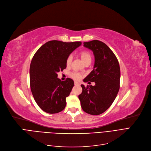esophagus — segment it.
Here are the masks:
<instances>
[{"mask_svg":"<svg viewBox=\"0 0 151 151\" xmlns=\"http://www.w3.org/2000/svg\"><path fill=\"white\" fill-rule=\"evenodd\" d=\"M75 85H80V83L77 81H75Z\"/></svg>","mask_w":151,"mask_h":151,"instance_id":"1","label":"esophagus"}]
</instances>
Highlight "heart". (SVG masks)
<instances>
[{
    "instance_id": "obj_1",
    "label": "heart",
    "mask_w": 151,
    "mask_h": 151,
    "mask_svg": "<svg viewBox=\"0 0 151 151\" xmlns=\"http://www.w3.org/2000/svg\"><path fill=\"white\" fill-rule=\"evenodd\" d=\"M80 56L82 60L83 61V62L85 63L88 61H91L92 60V55L91 53L88 51H86V50H83V51H81L80 52ZM72 61V55H70L68 57H67L66 60V66H69L71 64V62ZM71 77L72 78H73L75 80H78L81 78V75L80 73L78 72H73L70 74Z\"/></svg>"
}]
</instances>
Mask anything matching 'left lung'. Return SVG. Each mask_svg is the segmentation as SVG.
Masks as SVG:
<instances>
[{
    "label": "left lung",
    "mask_w": 151,
    "mask_h": 151,
    "mask_svg": "<svg viewBox=\"0 0 151 151\" xmlns=\"http://www.w3.org/2000/svg\"><path fill=\"white\" fill-rule=\"evenodd\" d=\"M84 47L92 50L94 56L93 70L84 82L95 85H81L78 96L83 110L91 115L101 114L113 104L120 87V67L114 53L104 43L99 40L84 42ZM90 83V82H89Z\"/></svg>",
    "instance_id": "1"
}]
</instances>
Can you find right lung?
Instances as JSON below:
<instances>
[{
  "label": "right lung",
  "instance_id": "add662e5",
  "mask_svg": "<svg viewBox=\"0 0 151 151\" xmlns=\"http://www.w3.org/2000/svg\"><path fill=\"white\" fill-rule=\"evenodd\" d=\"M81 45V42L49 41L39 48L32 60L30 83L33 96L45 112L58 113L66 104L74 81L71 78L61 81L57 73L66 68V60L70 54Z\"/></svg>",
  "mask_w": 151,
  "mask_h": 151
}]
</instances>
